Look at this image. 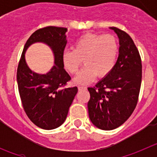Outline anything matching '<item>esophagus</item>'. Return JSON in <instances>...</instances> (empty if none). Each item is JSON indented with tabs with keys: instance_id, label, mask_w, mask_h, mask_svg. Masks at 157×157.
Here are the masks:
<instances>
[{
	"instance_id": "1",
	"label": "esophagus",
	"mask_w": 157,
	"mask_h": 157,
	"mask_svg": "<svg viewBox=\"0 0 157 157\" xmlns=\"http://www.w3.org/2000/svg\"><path fill=\"white\" fill-rule=\"evenodd\" d=\"M78 90L81 91V90H86V86H78Z\"/></svg>"
}]
</instances>
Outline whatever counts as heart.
Returning a JSON list of instances; mask_svg holds the SVG:
<instances>
[{"label":"heart","instance_id":"obj_1","mask_svg":"<svg viewBox=\"0 0 157 157\" xmlns=\"http://www.w3.org/2000/svg\"><path fill=\"white\" fill-rule=\"evenodd\" d=\"M119 55V43L112 34L88 33L73 44V50L63 52L64 67L71 74L77 73L83 63L85 66L75 78L77 84H88L98 75L103 78L110 74Z\"/></svg>","mask_w":157,"mask_h":157}]
</instances>
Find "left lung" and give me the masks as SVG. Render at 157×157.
Returning a JSON list of instances; mask_svg holds the SVG:
<instances>
[{
    "mask_svg": "<svg viewBox=\"0 0 157 157\" xmlns=\"http://www.w3.org/2000/svg\"><path fill=\"white\" fill-rule=\"evenodd\" d=\"M120 40L119 56L114 68L95 87H89V116L94 126L104 130L116 129L131 116L138 103L142 66L139 52L125 31L110 27Z\"/></svg>",
    "mask_w": 157,
    "mask_h": 157,
    "instance_id": "left-lung-1",
    "label": "left lung"
}]
</instances>
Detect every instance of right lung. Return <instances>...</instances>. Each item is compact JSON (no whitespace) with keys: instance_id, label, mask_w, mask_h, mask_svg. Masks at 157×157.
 <instances>
[{"instance_id":"1","label":"right lung","mask_w":157,"mask_h":157,"mask_svg":"<svg viewBox=\"0 0 157 157\" xmlns=\"http://www.w3.org/2000/svg\"><path fill=\"white\" fill-rule=\"evenodd\" d=\"M67 30L52 26L36 30L25 44L18 65V88L23 109L32 123L44 130H52L63 124L78 92L76 86L66 87L71 80L62 59ZM36 42L45 43L54 52L55 65L46 74L31 71L25 60V50Z\"/></svg>"}]
</instances>
